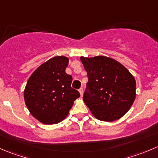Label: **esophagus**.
<instances>
[{
  "label": "esophagus",
  "instance_id": "1",
  "mask_svg": "<svg viewBox=\"0 0 158 158\" xmlns=\"http://www.w3.org/2000/svg\"><path fill=\"white\" fill-rule=\"evenodd\" d=\"M79 93H80L81 96H82V94H83V88H82V87H81V88L79 89Z\"/></svg>",
  "mask_w": 158,
  "mask_h": 158
}]
</instances>
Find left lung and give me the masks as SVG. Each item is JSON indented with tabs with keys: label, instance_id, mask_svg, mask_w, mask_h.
<instances>
[{
	"label": "left lung",
	"instance_id": "left-lung-1",
	"mask_svg": "<svg viewBox=\"0 0 158 158\" xmlns=\"http://www.w3.org/2000/svg\"><path fill=\"white\" fill-rule=\"evenodd\" d=\"M88 82L83 100L99 120L112 122L127 113L136 98V81L122 64L106 56L81 57Z\"/></svg>",
	"mask_w": 158,
	"mask_h": 158
}]
</instances>
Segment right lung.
<instances>
[{
  "instance_id": "1",
  "label": "right lung",
  "mask_w": 158,
  "mask_h": 158,
  "mask_svg": "<svg viewBox=\"0 0 158 158\" xmlns=\"http://www.w3.org/2000/svg\"><path fill=\"white\" fill-rule=\"evenodd\" d=\"M69 58L56 56L42 64L27 80L24 102L31 114L44 124L63 120L80 96L71 87L73 77L65 73Z\"/></svg>"
}]
</instances>
